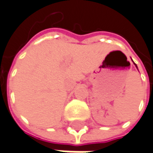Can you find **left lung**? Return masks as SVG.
Masks as SVG:
<instances>
[{"instance_id": "1", "label": "left lung", "mask_w": 153, "mask_h": 153, "mask_svg": "<svg viewBox=\"0 0 153 153\" xmlns=\"http://www.w3.org/2000/svg\"><path fill=\"white\" fill-rule=\"evenodd\" d=\"M135 65H136V64H135Z\"/></svg>"}]
</instances>
